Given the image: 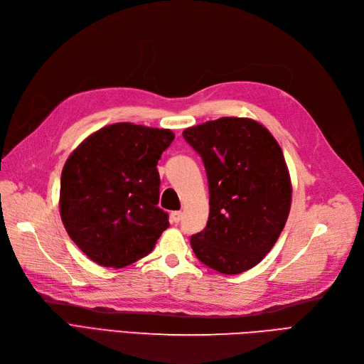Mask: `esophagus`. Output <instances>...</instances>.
<instances>
[{"label": "esophagus", "mask_w": 364, "mask_h": 364, "mask_svg": "<svg viewBox=\"0 0 364 364\" xmlns=\"http://www.w3.org/2000/svg\"><path fill=\"white\" fill-rule=\"evenodd\" d=\"M181 218H183V213H181V212H172V213H171V219H172L173 224H178V222L181 220Z\"/></svg>", "instance_id": "34e87169"}]
</instances>
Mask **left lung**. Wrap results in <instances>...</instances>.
Returning <instances> with one entry per match:
<instances>
[{"label":"left lung","instance_id":"1","mask_svg":"<svg viewBox=\"0 0 364 364\" xmlns=\"http://www.w3.org/2000/svg\"><path fill=\"white\" fill-rule=\"evenodd\" d=\"M183 137L204 161L207 225L191 237L198 260L225 275L259 264L290 212L291 184L274 136L248 118H219L186 128Z\"/></svg>","mask_w":364,"mask_h":364}]
</instances>
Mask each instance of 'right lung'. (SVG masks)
<instances>
[{
	"label": "right lung",
	"mask_w": 364,
	"mask_h": 364,
	"mask_svg": "<svg viewBox=\"0 0 364 364\" xmlns=\"http://www.w3.org/2000/svg\"><path fill=\"white\" fill-rule=\"evenodd\" d=\"M163 128L118 122L86 137L60 178V216L92 262L124 267L154 248L169 227L159 204L157 163L173 140Z\"/></svg>",
	"instance_id": "obj_1"
}]
</instances>
